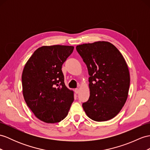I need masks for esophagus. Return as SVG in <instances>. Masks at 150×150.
<instances>
[{"label":"esophagus","instance_id":"obj_1","mask_svg":"<svg viewBox=\"0 0 150 150\" xmlns=\"http://www.w3.org/2000/svg\"><path fill=\"white\" fill-rule=\"evenodd\" d=\"M74 92H75V93H76V94H78V93H79V90L78 88H76V89L74 90Z\"/></svg>","mask_w":150,"mask_h":150}]
</instances>
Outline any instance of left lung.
I'll return each instance as SVG.
<instances>
[{
	"label": "left lung",
	"instance_id": "8db88e82",
	"mask_svg": "<svg viewBox=\"0 0 150 150\" xmlns=\"http://www.w3.org/2000/svg\"><path fill=\"white\" fill-rule=\"evenodd\" d=\"M76 50L90 75V96L83 103L88 117L96 122L113 118L121 111L129 93L130 74L122 53L111 43L83 44Z\"/></svg>",
	"mask_w": 150,
	"mask_h": 150
}]
</instances>
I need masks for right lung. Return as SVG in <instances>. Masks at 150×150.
<instances>
[{
	"label": "right lung",
	"instance_id": "add662e5",
	"mask_svg": "<svg viewBox=\"0 0 150 150\" xmlns=\"http://www.w3.org/2000/svg\"><path fill=\"white\" fill-rule=\"evenodd\" d=\"M73 50L71 46H44L35 51L25 65L21 76L24 99L44 122L62 121L74 101V93L65 86L62 71Z\"/></svg>",
	"mask_w": 150,
	"mask_h": 150
}]
</instances>
